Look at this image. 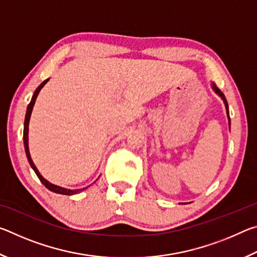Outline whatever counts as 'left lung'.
Masks as SVG:
<instances>
[{"label":"left lung","instance_id":"8db88e82","mask_svg":"<svg viewBox=\"0 0 257 257\" xmlns=\"http://www.w3.org/2000/svg\"><path fill=\"white\" fill-rule=\"evenodd\" d=\"M212 87H213V89L215 90V93H217L220 95L221 97H222V99H223V102H224V104H225V107H227V113H228V118H229V108H228V103H227V99H225V97H224V95H223V93H221V90L217 88V87L213 84L212 85ZM229 125H230V118H229Z\"/></svg>","mask_w":257,"mask_h":257}]
</instances>
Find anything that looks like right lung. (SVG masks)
Listing matches in <instances>:
<instances>
[{"mask_svg":"<svg viewBox=\"0 0 257 257\" xmlns=\"http://www.w3.org/2000/svg\"><path fill=\"white\" fill-rule=\"evenodd\" d=\"M49 81V79H46L42 82V84L37 87V89L35 90V93L33 95V98L32 101H30V103L28 104V107H27V112H26V118H25V127H24V145H25V151H26V155H27V159H28V162L30 164V167L33 168V170L35 171V173H36L38 179L41 180V182L43 185H44L47 189L51 190V191H54V193H58V194H62V195H73V194H77V193H80V191L84 190L85 188L82 189H66V188H62V187H59V186H55V185H52L51 182L47 181L46 179H44L41 176V173L38 172V170L36 169V167H35V164L33 163V160L32 158H30V154H29V149H28V124H29V119H30V114H32V111H33V107H34V104H35V101H36V97L38 93L41 92V89L44 87V85L46 84V82Z\"/></svg>","mask_w":257,"mask_h":257,"instance_id":"obj_1","label":"right lung"}]
</instances>
